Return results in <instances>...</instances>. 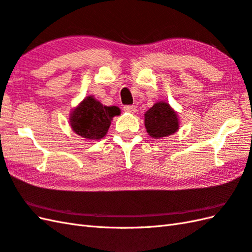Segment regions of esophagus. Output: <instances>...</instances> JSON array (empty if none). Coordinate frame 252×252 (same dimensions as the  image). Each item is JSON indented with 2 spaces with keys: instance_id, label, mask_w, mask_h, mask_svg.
<instances>
[{
  "instance_id": "34e87169",
  "label": "esophagus",
  "mask_w": 252,
  "mask_h": 252,
  "mask_svg": "<svg viewBox=\"0 0 252 252\" xmlns=\"http://www.w3.org/2000/svg\"><path fill=\"white\" fill-rule=\"evenodd\" d=\"M124 110L126 113H130V114H134L136 113V107L134 106V105H127V106L124 107Z\"/></svg>"
}]
</instances>
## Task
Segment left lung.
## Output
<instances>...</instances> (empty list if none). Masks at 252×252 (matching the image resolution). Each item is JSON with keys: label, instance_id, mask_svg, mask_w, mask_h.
<instances>
[{"label": "left lung", "instance_id": "8db88e82", "mask_svg": "<svg viewBox=\"0 0 252 252\" xmlns=\"http://www.w3.org/2000/svg\"><path fill=\"white\" fill-rule=\"evenodd\" d=\"M145 127L155 139L169 136L178 131V115L168 103L157 102L145 113Z\"/></svg>", "mask_w": 252, "mask_h": 252}]
</instances>
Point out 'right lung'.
<instances>
[{"mask_svg":"<svg viewBox=\"0 0 252 252\" xmlns=\"http://www.w3.org/2000/svg\"><path fill=\"white\" fill-rule=\"evenodd\" d=\"M121 110L117 106H105L93 96L85 97L69 116V125L77 135L89 140L103 138L115 116Z\"/></svg>","mask_w":252,"mask_h":252,"instance_id":"add662e5","label":"right lung"}]
</instances>
